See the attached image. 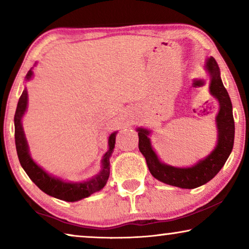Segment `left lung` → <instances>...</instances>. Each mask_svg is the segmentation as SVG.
<instances>
[{"label": "left lung", "instance_id": "left-lung-1", "mask_svg": "<svg viewBox=\"0 0 249 249\" xmlns=\"http://www.w3.org/2000/svg\"><path fill=\"white\" fill-rule=\"evenodd\" d=\"M206 68L211 76L210 90L220 103V111L216 117V125L219 130V142L214 151L205 160L199 161L192 168H173L159 161L153 151L151 142L147 137L149 131L138 128V147L145 156L146 163L152 176L160 181L180 188L193 189L209 182L222 169L229 158L233 147L234 141V120L232 114V104L229 94L223 86L220 77V69L214 57H210Z\"/></svg>", "mask_w": 249, "mask_h": 249}]
</instances>
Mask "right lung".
<instances>
[{"instance_id":"obj_1","label":"right lung","mask_w":249,"mask_h":249,"mask_svg":"<svg viewBox=\"0 0 249 249\" xmlns=\"http://www.w3.org/2000/svg\"><path fill=\"white\" fill-rule=\"evenodd\" d=\"M33 76V71L29 70L27 73L26 79L29 80ZM27 107V90L22 91L21 96L19 98L18 105L15 114V139H16V148L17 154H18L20 164L25 170L27 175L33 182L38 187L40 190L47 195L55 197V198L66 200V202H76L85 197L90 196L91 194L101 190L107 183L108 177H110V156L113 152L115 144V135L117 132L111 134L108 137V151L104 155L103 168L98 176L95 178L88 180V181L78 182V183H69L64 182L62 180L54 178L40 169L35 162L33 161L30 155L28 154V145H27L25 134H23L21 118L25 113Z\"/></svg>"}]
</instances>
